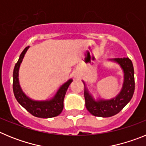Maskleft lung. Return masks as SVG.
Instances as JSON below:
<instances>
[{"label": "left lung", "mask_w": 146, "mask_h": 146, "mask_svg": "<svg viewBox=\"0 0 146 146\" xmlns=\"http://www.w3.org/2000/svg\"><path fill=\"white\" fill-rule=\"evenodd\" d=\"M121 65L124 72V82L121 93L110 100L95 102L86 89L84 92L86 107L94 116L111 117L119 113L133 96L135 92V76L132 62L129 58L113 59Z\"/></svg>", "instance_id": "1"}]
</instances>
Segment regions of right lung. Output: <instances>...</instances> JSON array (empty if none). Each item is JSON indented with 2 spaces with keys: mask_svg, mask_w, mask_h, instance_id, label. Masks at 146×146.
<instances>
[{
  "mask_svg": "<svg viewBox=\"0 0 146 146\" xmlns=\"http://www.w3.org/2000/svg\"><path fill=\"white\" fill-rule=\"evenodd\" d=\"M28 47H26L22 53L20 54V58L15 64L14 72H13V91L17 102L21 104L23 108L29 112L33 116L42 118H53L58 116L61 113L64 109V99L67 89L72 82V80H69L65 84L60 87L54 99L50 101L46 102H36L28 99L25 94H23L19 85L18 81V72L20 64L23 60L25 52Z\"/></svg>",
  "mask_w": 146,
  "mask_h": 146,
  "instance_id": "add662e5",
  "label": "right lung"
}]
</instances>
